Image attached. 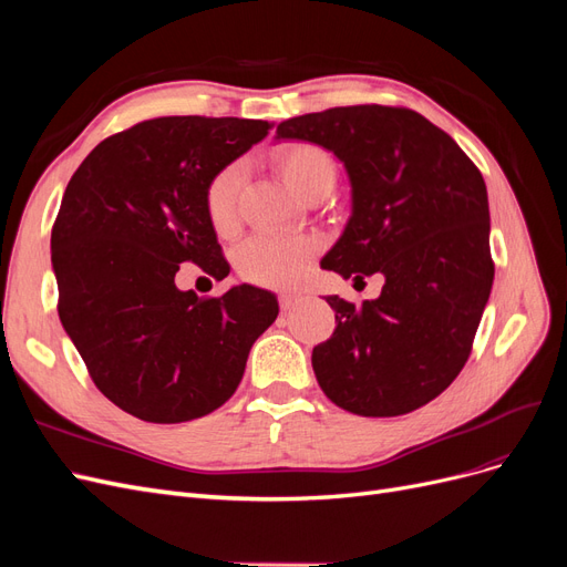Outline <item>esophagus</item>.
<instances>
[{"instance_id": "esophagus-1", "label": "esophagus", "mask_w": 567, "mask_h": 567, "mask_svg": "<svg viewBox=\"0 0 567 567\" xmlns=\"http://www.w3.org/2000/svg\"><path fill=\"white\" fill-rule=\"evenodd\" d=\"M302 300V296L298 293H290V290H284V293H279V305L281 310H293V307H298Z\"/></svg>"}]
</instances>
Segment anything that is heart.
<instances>
[{"instance_id":"b5f03b06","label":"heart","mask_w":567,"mask_h":567,"mask_svg":"<svg viewBox=\"0 0 567 567\" xmlns=\"http://www.w3.org/2000/svg\"><path fill=\"white\" fill-rule=\"evenodd\" d=\"M277 167L281 169L288 186L305 196L315 186H333L336 182V163L317 144H288L277 151ZM244 186V167L229 165L210 182L205 205L217 229H227L234 221L236 198ZM319 244L310 236L265 231L252 236L250 241L238 252V269L252 284L271 286V288H290L302 277Z\"/></svg>"}]
</instances>
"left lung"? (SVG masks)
Listing matches in <instances>:
<instances>
[{
	"label": "left lung",
	"instance_id": "obj_1",
	"mask_svg": "<svg viewBox=\"0 0 567 567\" xmlns=\"http://www.w3.org/2000/svg\"><path fill=\"white\" fill-rule=\"evenodd\" d=\"M274 140L317 144L348 173L352 213L321 267L385 277L375 300L326 298L336 331L312 350L326 398L373 419L435 400L466 364L494 281L480 169L431 120L379 104L284 120Z\"/></svg>",
	"mask_w": 567,
	"mask_h": 567
}]
</instances>
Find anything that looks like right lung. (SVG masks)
<instances>
[{
    "label": "right lung",
    "mask_w": 567,
    "mask_h": 567,
    "mask_svg": "<svg viewBox=\"0 0 567 567\" xmlns=\"http://www.w3.org/2000/svg\"><path fill=\"white\" fill-rule=\"evenodd\" d=\"M269 130L146 120L101 142L65 186L51 229L59 317L96 388L136 419L184 423L225 404L279 315L277 296L250 284L205 300L175 284L182 262L229 274L205 194Z\"/></svg>",
    "instance_id": "right-lung-1"
}]
</instances>
